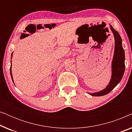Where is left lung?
Segmentation results:
<instances>
[{"mask_svg": "<svg viewBox=\"0 0 132 132\" xmlns=\"http://www.w3.org/2000/svg\"><path fill=\"white\" fill-rule=\"evenodd\" d=\"M115 38L114 55L112 63V77L109 84L105 89L97 93L89 94L92 96H102L109 93L121 80L125 70V55L122 46V39L118 32L110 25Z\"/></svg>", "mask_w": 132, "mask_h": 132, "instance_id": "left-lung-1", "label": "left lung"}]
</instances>
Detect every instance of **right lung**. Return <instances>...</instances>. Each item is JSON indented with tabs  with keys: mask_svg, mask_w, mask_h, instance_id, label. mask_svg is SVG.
Returning a JSON list of instances; mask_svg holds the SVG:
<instances>
[{
	"mask_svg": "<svg viewBox=\"0 0 132 132\" xmlns=\"http://www.w3.org/2000/svg\"><path fill=\"white\" fill-rule=\"evenodd\" d=\"M12 53H13V52H12V55H11V59H12ZM10 74H11V78H12V82H13V83H14L13 79H12V73H11V67H10Z\"/></svg>",
	"mask_w": 132,
	"mask_h": 132,
	"instance_id": "add662e5",
	"label": "right lung"
}]
</instances>
